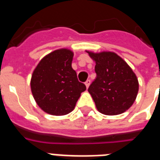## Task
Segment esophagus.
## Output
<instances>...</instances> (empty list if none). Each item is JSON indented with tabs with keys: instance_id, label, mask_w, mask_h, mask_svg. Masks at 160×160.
Returning a JSON list of instances; mask_svg holds the SVG:
<instances>
[{
	"instance_id": "esophagus-1",
	"label": "esophagus",
	"mask_w": 160,
	"mask_h": 160,
	"mask_svg": "<svg viewBox=\"0 0 160 160\" xmlns=\"http://www.w3.org/2000/svg\"><path fill=\"white\" fill-rule=\"evenodd\" d=\"M85 85H86V88H88V87H89V85H90V80H87L86 81H85Z\"/></svg>"
}]
</instances>
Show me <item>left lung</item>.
<instances>
[{"label":"left lung","instance_id":"8db88e82","mask_svg":"<svg viewBox=\"0 0 160 160\" xmlns=\"http://www.w3.org/2000/svg\"><path fill=\"white\" fill-rule=\"evenodd\" d=\"M89 55L95 60L96 77L88 91L100 113L119 114L133 105L139 90L136 75L123 59L113 52Z\"/></svg>","mask_w":160,"mask_h":160}]
</instances>
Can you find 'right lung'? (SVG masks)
<instances>
[{
  "mask_svg": "<svg viewBox=\"0 0 160 160\" xmlns=\"http://www.w3.org/2000/svg\"><path fill=\"white\" fill-rule=\"evenodd\" d=\"M72 58V51L57 50L44 57L34 70L31 92L37 105L48 114H69L86 90L71 67Z\"/></svg>",
  "mask_w": 160,
  "mask_h": 160,
  "instance_id": "right-lung-1",
  "label": "right lung"
}]
</instances>
